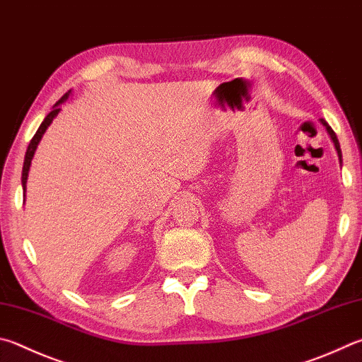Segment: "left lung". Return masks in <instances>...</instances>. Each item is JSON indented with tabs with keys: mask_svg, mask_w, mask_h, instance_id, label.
I'll list each match as a JSON object with an SVG mask.
<instances>
[{
	"mask_svg": "<svg viewBox=\"0 0 362 362\" xmlns=\"http://www.w3.org/2000/svg\"><path fill=\"white\" fill-rule=\"evenodd\" d=\"M321 123L325 124L326 127V129H327V133H329V136H331V139H332V142H334V146H336V150H337V155H339V160H340V163H341V152H340V144H339V139H337V136H336V133H334L332 131V128L329 127V124H327L323 118H321Z\"/></svg>",
	"mask_w": 362,
	"mask_h": 362,
	"instance_id": "left-lung-1",
	"label": "left lung"
}]
</instances>
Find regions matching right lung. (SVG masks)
Here are the masks:
<instances>
[{
    "label": "right lung",
    "mask_w": 362,
    "mask_h": 362,
    "mask_svg": "<svg viewBox=\"0 0 362 362\" xmlns=\"http://www.w3.org/2000/svg\"><path fill=\"white\" fill-rule=\"evenodd\" d=\"M68 96H69V91H68L66 95H63V96L60 98V100H58V101L55 103V106H54V109H52V112L44 118V122L41 123V127L37 128L36 134L33 136V139L30 141V146H28V148H26V153H25L23 170H22V185H23V189H25V187H26V179H28V170H30V166H31L33 155H35V152H36L37 144H39V141L42 139V134L45 133V129L49 128V124L52 123V120H54V118L58 115V112H60V104L66 101Z\"/></svg>",
    "instance_id": "1"
}]
</instances>
